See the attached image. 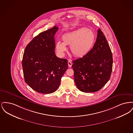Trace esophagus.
I'll return each instance as SVG.
<instances>
[{"instance_id": "1", "label": "esophagus", "mask_w": 133, "mask_h": 133, "mask_svg": "<svg viewBox=\"0 0 133 133\" xmlns=\"http://www.w3.org/2000/svg\"><path fill=\"white\" fill-rule=\"evenodd\" d=\"M68 67H71L72 65V63L71 62V61L70 60H69L68 62Z\"/></svg>"}]
</instances>
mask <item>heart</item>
Segmentation results:
<instances>
[{
	"mask_svg": "<svg viewBox=\"0 0 133 133\" xmlns=\"http://www.w3.org/2000/svg\"><path fill=\"white\" fill-rule=\"evenodd\" d=\"M95 33L88 28L83 27L63 34V42L58 41L55 48L58 54L63 56L67 50L66 45L70 46L72 54L75 57H84L93 48L96 41Z\"/></svg>",
	"mask_w": 133,
	"mask_h": 133,
	"instance_id": "heart-1",
	"label": "heart"
}]
</instances>
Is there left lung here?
Here are the masks:
<instances>
[{
	"instance_id": "1",
	"label": "left lung",
	"mask_w": 133,
	"mask_h": 133,
	"mask_svg": "<svg viewBox=\"0 0 133 133\" xmlns=\"http://www.w3.org/2000/svg\"><path fill=\"white\" fill-rule=\"evenodd\" d=\"M76 86L85 93L95 92L109 80L113 67L112 53L105 35L98 30L92 50L86 56L73 61Z\"/></svg>"
}]
</instances>
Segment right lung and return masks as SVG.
I'll return each instance as SVG.
<instances>
[{
	"mask_svg": "<svg viewBox=\"0 0 133 133\" xmlns=\"http://www.w3.org/2000/svg\"><path fill=\"white\" fill-rule=\"evenodd\" d=\"M58 30L55 26L39 33L26 46L23 54L22 65L25 81L40 93L56 91L68 69L67 60L55 55L54 36Z\"/></svg>",
	"mask_w": 133,
	"mask_h": 133,
	"instance_id": "add662e5",
	"label": "right lung"
}]
</instances>
